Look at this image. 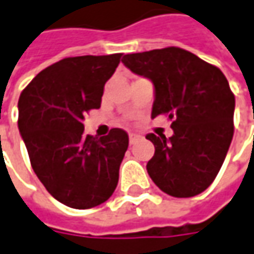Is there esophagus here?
Listing matches in <instances>:
<instances>
[{
	"instance_id": "obj_1",
	"label": "esophagus",
	"mask_w": 254,
	"mask_h": 254,
	"mask_svg": "<svg viewBox=\"0 0 254 254\" xmlns=\"http://www.w3.org/2000/svg\"><path fill=\"white\" fill-rule=\"evenodd\" d=\"M139 139H140V136H139V135H136V133H129V142H130V143H135V142H138Z\"/></svg>"
}]
</instances>
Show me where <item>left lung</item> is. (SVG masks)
<instances>
[{
  "instance_id": "1",
  "label": "left lung",
  "mask_w": 254,
  "mask_h": 254,
  "mask_svg": "<svg viewBox=\"0 0 254 254\" xmlns=\"http://www.w3.org/2000/svg\"><path fill=\"white\" fill-rule=\"evenodd\" d=\"M124 65L153 82L152 118L168 115L173 135L148 133L146 165L162 192L192 197L215 181L233 138L235 95L226 76L189 51L168 47L124 57Z\"/></svg>"
}]
</instances>
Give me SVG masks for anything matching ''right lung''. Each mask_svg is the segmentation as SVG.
Wrapping results in <instances>:
<instances>
[{"label": "right lung", "instance_id": "right-lung-1", "mask_svg": "<svg viewBox=\"0 0 254 254\" xmlns=\"http://www.w3.org/2000/svg\"><path fill=\"white\" fill-rule=\"evenodd\" d=\"M122 54L64 58L41 71L18 101V127L31 166L65 206L89 209L115 192L129 138L114 127L102 138L83 133V115L101 106L104 86Z\"/></svg>", "mask_w": 254, "mask_h": 254}]
</instances>
